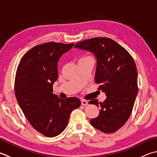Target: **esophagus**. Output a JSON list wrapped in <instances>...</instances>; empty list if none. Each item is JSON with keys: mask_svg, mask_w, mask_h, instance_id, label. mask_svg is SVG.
Returning <instances> with one entry per match:
<instances>
[{"mask_svg": "<svg viewBox=\"0 0 157 157\" xmlns=\"http://www.w3.org/2000/svg\"><path fill=\"white\" fill-rule=\"evenodd\" d=\"M81 103L82 106H86V105H88V102L86 100H85V99H82Z\"/></svg>", "mask_w": 157, "mask_h": 157, "instance_id": "34e87169", "label": "esophagus"}]
</instances>
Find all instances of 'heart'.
I'll list each match as a JSON object with an SVG mask.
<instances>
[{
    "label": "heart",
    "mask_w": 157,
    "mask_h": 157,
    "mask_svg": "<svg viewBox=\"0 0 157 157\" xmlns=\"http://www.w3.org/2000/svg\"><path fill=\"white\" fill-rule=\"evenodd\" d=\"M93 59V58L91 56H82V58H79V61H82V60H85V59Z\"/></svg>",
    "instance_id": "b5f03b06"
}]
</instances>
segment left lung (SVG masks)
<instances>
[{"label":"left lung","instance_id":"obj_1","mask_svg":"<svg viewBox=\"0 0 157 157\" xmlns=\"http://www.w3.org/2000/svg\"><path fill=\"white\" fill-rule=\"evenodd\" d=\"M75 48L92 52L97 58L95 81L106 95L103 102L89 101L100 108L90 124L104 133H113L129 119L138 93L137 70L132 57L117 42L108 38L79 42Z\"/></svg>","mask_w":157,"mask_h":157}]
</instances>
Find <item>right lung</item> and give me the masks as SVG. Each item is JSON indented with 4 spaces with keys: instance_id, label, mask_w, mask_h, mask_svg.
<instances>
[{
    "instance_id": "1",
    "label": "right lung",
    "mask_w": 157,
    "mask_h": 157,
    "mask_svg": "<svg viewBox=\"0 0 157 157\" xmlns=\"http://www.w3.org/2000/svg\"><path fill=\"white\" fill-rule=\"evenodd\" d=\"M73 45L54 42L37 45L25 54L17 68V101L34 129L48 137L63 132L71 112L81 105L75 97L62 99L53 93L59 59Z\"/></svg>"
}]
</instances>
